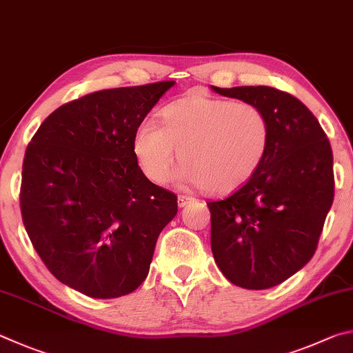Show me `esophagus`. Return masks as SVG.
Listing matches in <instances>:
<instances>
[{
	"instance_id": "1",
	"label": "esophagus",
	"mask_w": 353,
	"mask_h": 353,
	"mask_svg": "<svg viewBox=\"0 0 353 353\" xmlns=\"http://www.w3.org/2000/svg\"><path fill=\"white\" fill-rule=\"evenodd\" d=\"M190 201H194L192 196H188V195H178V206H180V208L188 206Z\"/></svg>"
}]
</instances>
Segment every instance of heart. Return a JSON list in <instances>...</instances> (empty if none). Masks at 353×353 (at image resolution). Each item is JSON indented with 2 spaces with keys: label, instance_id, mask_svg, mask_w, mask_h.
Here are the masks:
<instances>
[{
  "label": "heart",
  "instance_id": "heart-1",
  "mask_svg": "<svg viewBox=\"0 0 353 353\" xmlns=\"http://www.w3.org/2000/svg\"><path fill=\"white\" fill-rule=\"evenodd\" d=\"M270 133L267 114L254 103L189 96L161 110L159 125L145 121L136 128L133 153L148 180L165 183L178 150V183L225 195L257 172Z\"/></svg>",
  "mask_w": 353,
  "mask_h": 353
}]
</instances>
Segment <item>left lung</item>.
<instances>
[{"instance_id":"obj_1","label":"left lung","mask_w":353,"mask_h":353,"mask_svg":"<svg viewBox=\"0 0 353 353\" xmlns=\"http://www.w3.org/2000/svg\"><path fill=\"white\" fill-rule=\"evenodd\" d=\"M257 105L270 121L263 163L242 188L209 201L211 248L234 285L271 288L305 267L333 203V154L327 134L299 99L271 86L219 88Z\"/></svg>"}]
</instances>
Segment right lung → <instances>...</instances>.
<instances>
[{"instance_id": "add662e5", "label": "right lung", "mask_w": 353, "mask_h": 353, "mask_svg": "<svg viewBox=\"0 0 353 353\" xmlns=\"http://www.w3.org/2000/svg\"><path fill=\"white\" fill-rule=\"evenodd\" d=\"M173 80L91 92L49 114L23 161L21 217L37 254L57 279L111 299L148 274L176 195L153 184L133 136Z\"/></svg>"}]
</instances>
